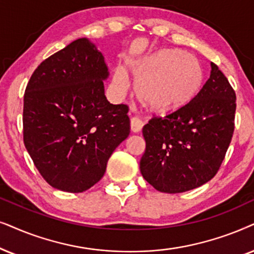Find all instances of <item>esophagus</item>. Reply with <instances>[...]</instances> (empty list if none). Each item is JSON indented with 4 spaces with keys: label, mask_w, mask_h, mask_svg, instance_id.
I'll return each instance as SVG.
<instances>
[{
    "label": "esophagus",
    "mask_w": 254,
    "mask_h": 254,
    "mask_svg": "<svg viewBox=\"0 0 254 254\" xmlns=\"http://www.w3.org/2000/svg\"><path fill=\"white\" fill-rule=\"evenodd\" d=\"M130 125H131V131L132 132H139L141 130V127H143V122H141L139 118L137 117H132L130 121Z\"/></svg>",
    "instance_id": "esophagus-1"
}]
</instances>
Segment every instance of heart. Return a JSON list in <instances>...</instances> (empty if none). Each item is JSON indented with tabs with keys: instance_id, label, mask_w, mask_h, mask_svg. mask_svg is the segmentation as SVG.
<instances>
[{
	"instance_id": "obj_1",
	"label": "heart",
	"mask_w": 254,
	"mask_h": 254,
	"mask_svg": "<svg viewBox=\"0 0 254 254\" xmlns=\"http://www.w3.org/2000/svg\"><path fill=\"white\" fill-rule=\"evenodd\" d=\"M138 100L148 110L166 114L187 106L200 93L204 81L203 67L192 54L179 50H160L131 67ZM114 82L125 90L127 80L116 69Z\"/></svg>"
}]
</instances>
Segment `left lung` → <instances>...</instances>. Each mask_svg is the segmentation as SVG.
<instances>
[{"label": "left lung", "instance_id": "left-lung-1", "mask_svg": "<svg viewBox=\"0 0 254 254\" xmlns=\"http://www.w3.org/2000/svg\"><path fill=\"white\" fill-rule=\"evenodd\" d=\"M236 94L217 65L191 102L143 127L140 173L161 192L177 194L211 180L235 130Z\"/></svg>", "mask_w": 254, "mask_h": 254}]
</instances>
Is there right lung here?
Masks as SVG:
<instances>
[{
    "mask_svg": "<svg viewBox=\"0 0 254 254\" xmlns=\"http://www.w3.org/2000/svg\"><path fill=\"white\" fill-rule=\"evenodd\" d=\"M104 57L89 39L74 40L37 67L24 94L23 136L33 164L53 188L82 192L104 175L130 133L127 106L104 95Z\"/></svg>",
    "mask_w": 254,
    "mask_h": 254,
    "instance_id": "obj_1",
    "label": "right lung"
}]
</instances>
